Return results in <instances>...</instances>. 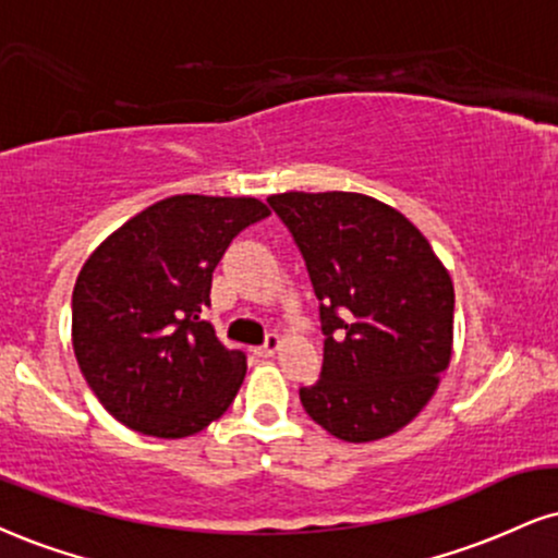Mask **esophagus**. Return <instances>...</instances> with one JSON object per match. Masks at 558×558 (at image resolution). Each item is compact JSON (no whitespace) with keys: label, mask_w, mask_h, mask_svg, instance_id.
I'll use <instances>...</instances> for the list:
<instances>
[{"label":"esophagus","mask_w":558,"mask_h":558,"mask_svg":"<svg viewBox=\"0 0 558 558\" xmlns=\"http://www.w3.org/2000/svg\"><path fill=\"white\" fill-rule=\"evenodd\" d=\"M280 345H283V340H280V335H267L265 345H259L254 353L262 355V359H270V355H275V353L280 351Z\"/></svg>","instance_id":"obj_1"}]
</instances>
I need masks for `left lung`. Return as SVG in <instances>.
Returning <instances> with one entry per match:
<instances>
[{"label":"left lung","instance_id":"obj_1","mask_svg":"<svg viewBox=\"0 0 558 558\" xmlns=\"http://www.w3.org/2000/svg\"><path fill=\"white\" fill-rule=\"evenodd\" d=\"M267 203L296 239L319 299L325 359L304 411L343 441H377L426 408L452 359L454 288L424 233L359 192Z\"/></svg>","mask_w":558,"mask_h":558}]
</instances>
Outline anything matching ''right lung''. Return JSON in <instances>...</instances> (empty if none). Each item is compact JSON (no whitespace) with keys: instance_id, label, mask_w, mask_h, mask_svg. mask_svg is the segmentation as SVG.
<instances>
[{"instance_id":"1","label":"right lung","mask_w":558,"mask_h":558,"mask_svg":"<svg viewBox=\"0 0 558 558\" xmlns=\"http://www.w3.org/2000/svg\"><path fill=\"white\" fill-rule=\"evenodd\" d=\"M267 215L257 197L173 194L85 259L72 291V348L119 424L184 439L228 411L246 355L228 351L203 312L228 244Z\"/></svg>"}]
</instances>
